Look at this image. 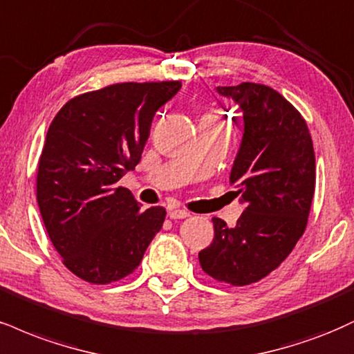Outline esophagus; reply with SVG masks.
Masks as SVG:
<instances>
[{
  "mask_svg": "<svg viewBox=\"0 0 354 354\" xmlns=\"http://www.w3.org/2000/svg\"><path fill=\"white\" fill-rule=\"evenodd\" d=\"M168 216L171 219H186V218H189V212L186 209H173L168 212Z\"/></svg>",
  "mask_w": 354,
  "mask_h": 354,
  "instance_id": "esophagus-1",
  "label": "esophagus"
}]
</instances>
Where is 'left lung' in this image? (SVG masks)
<instances>
[{
  "label": "left lung",
  "mask_w": 354,
  "mask_h": 354,
  "mask_svg": "<svg viewBox=\"0 0 354 354\" xmlns=\"http://www.w3.org/2000/svg\"><path fill=\"white\" fill-rule=\"evenodd\" d=\"M241 112L244 131L229 183L244 212L234 227L214 218L212 244L199 252L218 282L249 285L282 263L305 232L315 191V153L304 117L274 88L216 87Z\"/></svg>",
  "instance_id": "1"
}]
</instances>
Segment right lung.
Segmentation results:
<instances>
[{
	"label": "right lung",
	"instance_id": "obj_1",
	"mask_svg": "<svg viewBox=\"0 0 354 354\" xmlns=\"http://www.w3.org/2000/svg\"><path fill=\"white\" fill-rule=\"evenodd\" d=\"M180 82H125L67 102L50 123L39 168L37 204L64 266L85 282L130 275L163 225L165 207L142 209L117 183L133 171L156 110Z\"/></svg>",
	"mask_w": 354,
	"mask_h": 354
}]
</instances>
